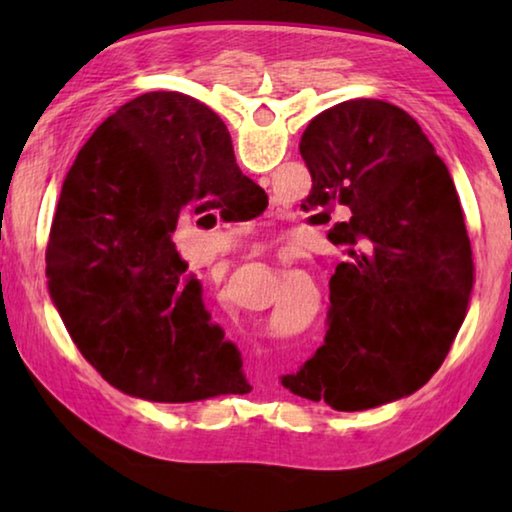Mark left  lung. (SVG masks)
<instances>
[{"label": "left lung", "instance_id": "left-lung-1", "mask_svg": "<svg viewBox=\"0 0 512 512\" xmlns=\"http://www.w3.org/2000/svg\"><path fill=\"white\" fill-rule=\"evenodd\" d=\"M309 205L350 210L329 239L345 259L329 280V329L291 393L368 411L422 388L467 316L474 262L447 164L409 112L379 99L327 108L302 133Z\"/></svg>", "mask_w": 512, "mask_h": 512}]
</instances>
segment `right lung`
<instances>
[{
	"label": "right lung",
	"instance_id": "add662e5",
	"mask_svg": "<svg viewBox=\"0 0 512 512\" xmlns=\"http://www.w3.org/2000/svg\"><path fill=\"white\" fill-rule=\"evenodd\" d=\"M255 189L219 115L180 92L124 103L83 144L51 223L49 296L117 391L160 404L250 393L171 232L189 212L246 221L266 201Z\"/></svg>",
	"mask_w": 512,
	"mask_h": 512
}]
</instances>
